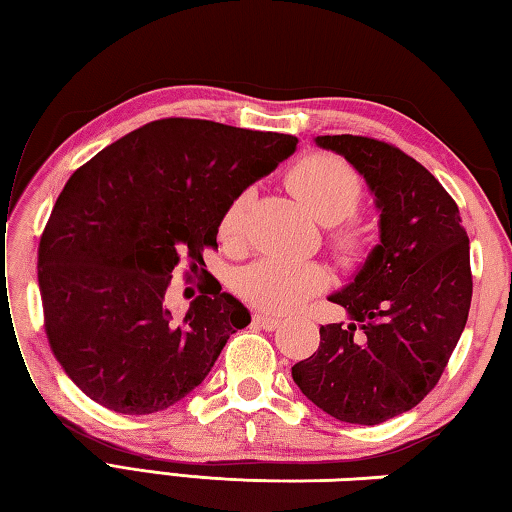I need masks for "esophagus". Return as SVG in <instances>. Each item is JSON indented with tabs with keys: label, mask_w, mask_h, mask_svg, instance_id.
I'll use <instances>...</instances> for the list:
<instances>
[{
	"label": "esophagus",
	"mask_w": 512,
	"mask_h": 512,
	"mask_svg": "<svg viewBox=\"0 0 512 512\" xmlns=\"http://www.w3.org/2000/svg\"><path fill=\"white\" fill-rule=\"evenodd\" d=\"M255 325H259L262 329H268V332H273V329H277L282 325V320L280 318H275V316H268V314H255Z\"/></svg>",
	"instance_id": "esophagus-1"
}]
</instances>
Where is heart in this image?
I'll return each instance as SVG.
<instances>
[{"label": "heart", "instance_id": "b5f03b06", "mask_svg": "<svg viewBox=\"0 0 512 512\" xmlns=\"http://www.w3.org/2000/svg\"><path fill=\"white\" fill-rule=\"evenodd\" d=\"M287 185L293 196L316 216L320 223L336 225L354 214L361 203V180L350 164L329 153H314L302 158L287 173ZM253 203V192L244 189L221 216L219 232L225 241H237L244 232L246 216ZM345 257H354L363 246L359 230L348 228L336 237ZM327 271L316 262H291V259L264 257L239 273L237 291L250 305L271 311V314H289L302 302L327 287Z\"/></svg>", "mask_w": 512, "mask_h": 512}]
</instances>
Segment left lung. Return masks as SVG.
<instances>
[{
    "label": "left lung",
    "instance_id": "obj_1",
    "mask_svg": "<svg viewBox=\"0 0 512 512\" xmlns=\"http://www.w3.org/2000/svg\"><path fill=\"white\" fill-rule=\"evenodd\" d=\"M316 146L357 169L379 212V244L329 300L348 323L291 368L302 395L332 418L379 424L420 404L461 339L472 300L470 239L454 198L386 142L320 135Z\"/></svg>",
    "mask_w": 512,
    "mask_h": 512
}]
</instances>
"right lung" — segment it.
Wrapping results in <instances>:
<instances>
[{"label":"right lung","instance_id":"obj_1","mask_svg":"<svg viewBox=\"0 0 512 512\" xmlns=\"http://www.w3.org/2000/svg\"><path fill=\"white\" fill-rule=\"evenodd\" d=\"M293 135L160 119L72 173L38 248L45 329L81 391L124 415L164 411L207 377L250 311L214 282L167 305L180 259L205 266L232 198L296 151Z\"/></svg>","mask_w":512,"mask_h":512}]
</instances>
